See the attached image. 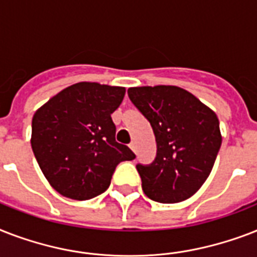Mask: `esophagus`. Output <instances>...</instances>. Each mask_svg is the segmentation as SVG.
Segmentation results:
<instances>
[{
    "mask_svg": "<svg viewBox=\"0 0 257 257\" xmlns=\"http://www.w3.org/2000/svg\"><path fill=\"white\" fill-rule=\"evenodd\" d=\"M129 148L132 149L133 152H136V149H137V144H136V143H135V141H132V143H131V144H129Z\"/></svg>",
    "mask_w": 257,
    "mask_h": 257,
    "instance_id": "esophagus-1",
    "label": "esophagus"
}]
</instances>
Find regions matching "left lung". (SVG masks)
I'll list each match as a JSON object with an SVG mask.
<instances>
[{
	"label": "left lung",
	"mask_w": 257,
	"mask_h": 257,
	"mask_svg": "<svg viewBox=\"0 0 257 257\" xmlns=\"http://www.w3.org/2000/svg\"><path fill=\"white\" fill-rule=\"evenodd\" d=\"M128 96L156 137L155 161L137 165L143 191L159 203L189 199L208 179L221 145L216 113L179 86H136Z\"/></svg>",
	"instance_id": "obj_1"
}]
</instances>
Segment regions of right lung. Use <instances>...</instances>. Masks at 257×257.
I'll list each match as a JSON object with an SVG mask.
<instances>
[{"instance_id": "add662e5", "label": "right lung", "mask_w": 257, "mask_h": 257, "mask_svg": "<svg viewBox=\"0 0 257 257\" xmlns=\"http://www.w3.org/2000/svg\"><path fill=\"white\" fill-rule=\"evenodd\" d=\"M125 96L122 86L77 82L53 96L32 120V149L53 189L89 200L110 185L117 164L135 153L114 139L112 114Z\"/></svg>"}]
</instances>
